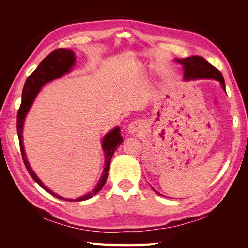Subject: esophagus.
I'll return each instance as SVG.
<instances>
[{
  "mask_svg": "<svg viewBox=\"0 0 248 248\" xmlns=\"http://www.w3.org/2000/svg\"><path fill=\"white\" fill-rule=\"evenodd\" d=\"M140 127H141V122L140 121V120H136V121H133L129 124L128 131L130 133H136L140 129Z\"/></svg>",
  "mask_w": 248,
  "mask_h": 248,
  "instance_id": "1",
  "label": "esophagus"
}]
</instances>
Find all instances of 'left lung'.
I'll return each instance as SVG.
<instances>
[{"instance_id": "left-lung-1", "label": "left lung", "mask_w": 248, "mask_h": 248, "mask_svg": "<svg viewBox=\"0 0 248 248\" xmlns=\"http://www.w3.org/2000/svg\"><path fill=\"white\" fill-rule=\"evenodd\" d=\"M177 62L183 65L185 80H191V79H198V78L215 79L220 82L222 89L226 91V85H224V79L221 72L217 68H215L214 66L208 63L202 57L191 56L185 59L177 60ZM154 191L156 193H158L155 189Z\"/></svg>"}]
</instances>
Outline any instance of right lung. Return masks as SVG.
<instances>
[{
  "label": "right lung",
  "instance_id": "1",
  "mask_svg": "<svg viewBox=\"0 0 248 248\" xmlns=\"http://www.w3.org/2000/svg\"><path fill=\"white\" fill-rule=\"evenodd\" d=\"M74 61H76V56H74V52L72 50L65 49V48L56 49L54 51H51L47 57L44 58L41 61V63L38 65V67L34 70V72L27 78L24 89H22L21 103L17 112V134H18L22 160H24V163L29 171L30 176H31L44 190H46L48 193H50L51 196H54L60 200H65L69 202H80L95 196V194L102 188L103 185L106 184V181L108 176L111 157L114 155L118 146H120V144L123 141L119 127H116V128L109 131L107 136L103 138L102 149L103 151L106 152V166H104V170L100 177L99 182L97 183L96 187L91 192H89L88 194H86V196L80 197L78 199H73V200L65 199L63 197H60L59 194L55 193L54 191H51L49 188H47V187L40 181L39 178L36 176L32 168L30 167V163L26 156L25 148H24V145H22V127H24L25 118L28 114L29 109L31 108V106L34 102L37 94L40 92L42 86L46 85V82L54 80L60 77L64 76L65 73L69 72L70 69L72 68V66L74 65Z\"/></svg>",
  "mask_w": 248,
  "mask_h": 248
}]
</instances>
